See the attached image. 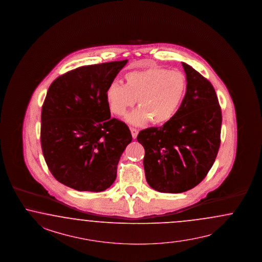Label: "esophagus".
Masks as SVG:
<instances>
[{"instance_id":"esophagus-1","label":"esophagus","mask_w":262,"mask_h":262,"mask_svg":"<svg viewBox=\"0 0 262 262\" xmlns=\"http://www.w3.org/2000/svg\"><path fill=\"white\" fill-rule=\"evenodd\" d=\"M130 130H131V134H132L133 139H136V138H137V136H138V133H139L138 129H136L134 127H130Z\"/></svg>"}]
</instances>
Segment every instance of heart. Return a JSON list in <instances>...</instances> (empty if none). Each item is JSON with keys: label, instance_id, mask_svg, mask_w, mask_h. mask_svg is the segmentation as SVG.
<instances>
[{"label": "heart", "instance_id": "b5f03b06", "mask_svg": "<svg viewBox=\"0 0 262 262\" xmlns=\"http://www.w3.org/2000/svg\"><path fill=\"white\" fill-rule=\"evenodd\" d=\"M188 81L179 70L167 68H144L124 75V84L112 83L106 99L111 112L123 117L138 100L140 108L127 120L134 125L165 124L176 117L185 99Z\"/></svg>", "mask_w": 262, "mask_h": 262}]
</instances>
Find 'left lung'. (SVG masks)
<instances>
[{"mask_svg":"<svg viewBox=\"0 0 262 262\" xmlns=\"http://www.w3.org/2000/svg\"><path fill=\"white\" fill-rule=\"evenodd\" d=\"M188 81L185 99L163 126L140 131L146 181L161 193H182L200 184L221 144L222 111L211 83L182 62Z\"/></svg>","mask_w":262,"mask_h":262,"instance_id":"left-lung-1","label":"left lung"}]
</instances>
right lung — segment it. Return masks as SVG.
Returning a JSON list of instances; mask_svg holds the SVG:
<instances>
[{
  "label": "right lung",
  "mask_w": 262,
  "mask_h": 262,
  "mask_svg": "<svg viewBox=\"0 0 262 262\" xmlns=\"http://www.w3.org/2000/svg\"><path fill=\"white\" fill-rule=\"evenodd\" d=\"M127 59L76 68L49 86L41 111L40 142L51 173L78 191L101 192L117 178L132 135L111 118L106 92Z\"/></svg>",
  "instance_id": "obj_1"
}]
</instances>
